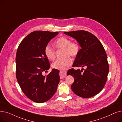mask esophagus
I'll return each mask as SVG.
<instances>
[{"label":"esophagus","mask_w":122,"mask_h":122,"mask_svg":"<svg viewBox=\"0 0 122 122\" xmlns=\"http://www.w3.org/2000/svg\"><path fill=\"white\" fill-rule=\"evenodd\" d=\"M66 74H67V72L66 71H60V77L61 79H63L65 78V77L66 76Z\"/></svg>","instance_id":"esophagus-1"}]
</instances>
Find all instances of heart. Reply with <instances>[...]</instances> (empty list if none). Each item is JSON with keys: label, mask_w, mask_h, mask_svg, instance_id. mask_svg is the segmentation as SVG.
I'll list each match as a JSON object with an SVG mask.
<instances>
[{"label": "heart", "mask_w": 122, "mask_h": 122, "mask_svg": "<svg viewBox=\"0 0 122 122\" xmlns=\"http://www.w3.org/2000/svg\"><path fill=\"white\" fill-rule=\"evenodd\" d=\"M57 49H62V55L63 57L58 58L52 63L54 69L65 70L70 66L72 60L70 56L75 57L80 51V46L77 42L71 41L66 37L62 36L57 39L54 43ZM44 54L49 60H53L56 57L55 50L49 45H47L44 48Z\"/></svg>", "instance_id": "obj_1"}]
</instances>
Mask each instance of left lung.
<instances>
[{
    "label": "left lung",
    "mask_w": 122,
    "mask_h": 122,
    "mask_svg": "<svg viewBox=\"0 0 122 122\" xmlns=\"http://www.w3.org/2000/svg\"><path fill=\"white\" fill-rule=\"evenodd\" d=\"M65 34L76 39L81 47L73 67H86L67 72L74 82L71 88L73 92L82 98H91L102 91L107 80L109 66L104 47L94 35L87 31L65 32ZM84 70V71H83Z\"/></svg>",
    "instance_id": "left-lung-1"
}]
</instances>
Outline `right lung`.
<instances>
[{
	"mask_svg": "<svg viewBox=\"0 0 122 122\" xmlns=\"http://www.w3.org/2000/svg\"><path fill=\"white\" fill-rule=\"evenodd\" d=\"M58 32L35 31L20 43L16 56V76L23 93L32 101L42 103L56 93L60 81L59 71L53 69L46 76L42 73L50 68L44 48Z\"/></svg>",
	"mask_w": 122,
	"mask_h": 122,
	"instance_id": "add662e5",
	"label": "right lung"
}]
</instances>
